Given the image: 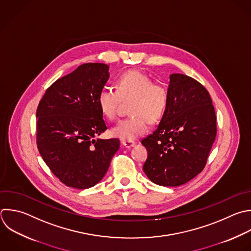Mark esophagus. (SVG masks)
<instances>
[{
	"instance_id": "1",
	"label": "esophagus",
	"mask_w": 251,
	"mask_h": 251,
	"mask_svg": "<svg viewBox=\"0 0 251 251\" xmlns=\"http://www.w3.org/2000/svg\"><path fill=\"white\" fill-rule=\"evenodd\" d=\"M122 143L126 148H129L135 145V141H129V140H123Z\"/></svg>"
}]
</instances>
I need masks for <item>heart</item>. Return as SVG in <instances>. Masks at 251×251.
I'll use <instances>...</instances> for the list:
<instances>
[{
  "instance_id": "1",
  "label": "heart",
  "mask_w": 251,
  "mask_h": 251,
  "mask_svg": "<svg viewBox=\"0 0 251 251\" xmlns=\"http://www.w3.org/2000/svg\"><path fill=\"white\" fill-rule=\"evenodd\" d=\"M123 102H130V117L121 121L111 130L113 136L122 140H135L145 134L149 123L156 124L164 117L169 103V92L165 85L138 71H127L120 75L116 88L103 86L97 96V103L103 116L116 120Z\"/></svg>"
}]
</instances>
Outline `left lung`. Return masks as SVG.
Returning a JSON list of instances; mask_svg holds the SVG:
<instances>
[{"label":"left lung","mask_w":251,"mask_h":251,"mask_svg":"<svg viewBox=\"0 0 251 251\" xmlns=\"http://www.w3.org/2000/svg\"><path fill=\"white\" fill-rule=\"evenodd\" d=\"M169 103L158 127L141 143L143 171L154 183L181 185L203 171L217 134L216 114L207 89L181 74L170 76Z\"/></svg>","instance_id":"obj_1"}]
</instances>
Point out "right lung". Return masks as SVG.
<instances>
[{
    "label": "right lung",
    "instance_id": "1",
    "mask_svg": "<svg viewBox=\"0 0 251 251\" xmlns=\"http://www.w3.org/2000/svg\"><path fill=\"white\" fill-rule=\"evenodd\" d=\"M101 63L80 65L57 79L36 111V143L51 172L67 186L85 189L106 175L120 140L94 139L107 129L98 103L109 78Z\"/></svg>",
    "mask_w": 251,
    "mask_h": 251
}]
</instances>
